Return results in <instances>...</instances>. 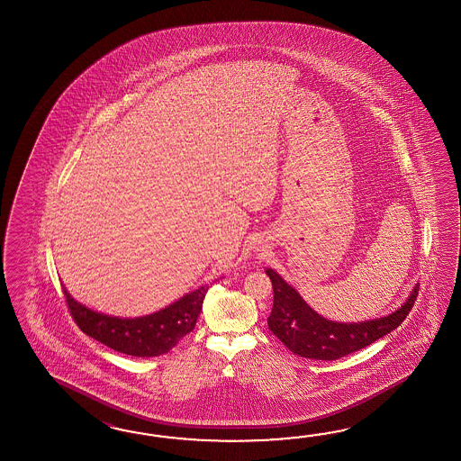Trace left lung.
<instances>
[{"mask_svg":"<svg viewBox=\"0 0 461 461\" xmlns=\"http://www.w3.org/2000/svg\"><path fill=\"white\" fill-rule=\"evenodd\" d=\"M265 274L274 286V308L267 320L268 330L292 353L316 361H333L356 353L391 333L407 318L419 294V285H415L409 298L393 313L359 323H339L316 313L272 268H267Z\"/></svg>","mask_w":461,"mask_h":461,"instance_id":"obj_1","label":"left lung"}]
</instances>
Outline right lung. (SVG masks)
<instances>
[{
  "mask_svg": "<svg viewBox=\"0 0 461 461\" xmlns=\"http://www.w3.org/2000/svg\"><path fill=\"white\" fill-rule=\"evenodd\" d=\"M207 288V285H203L157 313L138 318H118L98 313L86 304L78 303L62 286L70 314L84 333L110 349L137 357H153L167 353L181 338L191 333L203 310Z\"/></svg>",
  "mask_w": 461,
  "mask_h": 461,
  "instance_id": "right-lung-1",
  "label": "right lung"
}]
</instances>
